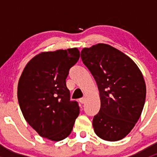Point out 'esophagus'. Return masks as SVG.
I'll use <instances>...</instances> for the list:
<instances>
[{
	"instance_id": "34e87169",
	"label": "esophagus",
	"mask_w": 157,
	"mask_h": 157,
	"mask_svg": "<svg viewBox=\"0 0 157 157\" xmlns=\"http://www.w3.org/2000/svg\"><path fill=\"white\" fill-rule=\"evenodd\" d=\"M79 101H80V103L83 104V103H84V102H85V101H86V98H85V97L80 98V100H79Z\"/></svg>"
}]
</instances>
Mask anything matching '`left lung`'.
I'll return each instance as SVG.
<instances>
[{
  "mask_svg": "<svg viewBox=\"0 0 157 157\" xmlns=\"http://www.w3.org/2000/svg\"><path fill=\"white\" fill-rule=\"evenodd\" d=\"M81 59L94 77L100 110L93 119L96 135L120 140L138 121L146 99V84L137 64L128 55L107 44L81 51Z\"/></svg>",
  "mask_w": 157,
  "mask_h": 157,
  "instance_id": "left-lung-1",
  "label": "left lung"
}]
</instances>
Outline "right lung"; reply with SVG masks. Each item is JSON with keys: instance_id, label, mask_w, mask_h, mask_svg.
Returning <instances> with one entry per match:
<instances>
[{"instance_id": "add662e5", "label": "right lung", "mask_w": 157, "mask_h": 157, "mask_svg": "<svg viewBox=\"0 0 157 157\" xmlns=\"http://www.w3.org/2000/svg\"><path fill=\"white\" fill-rule=\"evenodd\" d=\"M77 48L42 52L27 63L17 87L23 117L41 137L60 141L68 137L80 113L66 86L69 70L78 61Z\"/></svg>"}]
</instances>
